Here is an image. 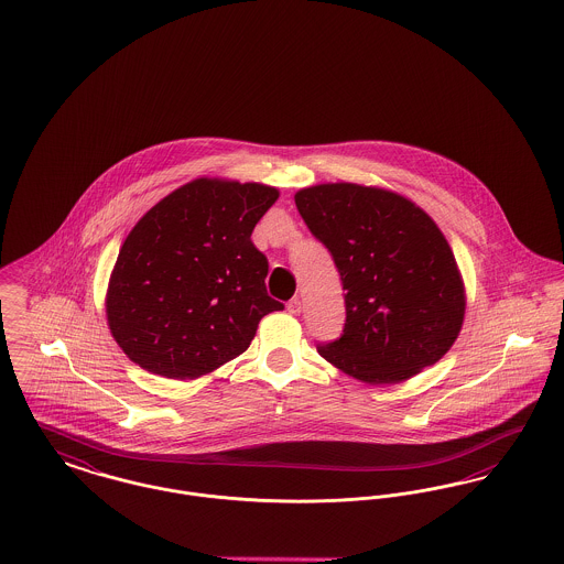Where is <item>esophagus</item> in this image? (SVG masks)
I'll return each mask as SVG.
<instances>
[{"label":"esophagus","mask_w":564,"mask_h":564,"mask_svg":"<svg viewBox=\"0 0 564 564\" xmlns=\"http://www.w3.org/2000/svg\"><path fill=\"white\" fill-rule=\"evenodd\" d=\"M288 311L292 313V315H300L302 313V300L292 299L288 302Z\"/></svg>","instance_id":"esophagus-1"}]
</instances>
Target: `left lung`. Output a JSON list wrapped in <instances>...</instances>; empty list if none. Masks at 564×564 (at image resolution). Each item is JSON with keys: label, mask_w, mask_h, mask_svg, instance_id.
<instances>
[{"label": "left lung", "mask_w": 564, "mask_h": 564, "mask_svg": "<svg viewBox=\"0 0 564 564\" xmlns=\"http://www.w3.org/2000/svg\"><path fill=\"white\" fill-rule=\"evenodd\" d=\"M296 206L347 292L343 334L317 351L372 386L438 362L463 328L464 288L431 217L398 194L354 183L300 189Z\"/></svg>", "instance_id": "8db88e82"}]
</instances>
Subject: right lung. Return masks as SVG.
<instances>
[{
    "label": "right lung",
    "instance_id": "right-lung-1",
    "mask_svg": "<svg viewBox=\"0 0 564 564\" xmlns=\"http://www.w3.org/2000/svg\"><path fill=\"white\" fill-rule=\"evenodd\" d=\"M279 198L258 183L198 178L158 202L128 234L106 315L126 356L153 375L196 379L240 356L283 302L265 292L251 242Z\"/></svg>",
    "mask_w": 564,
    "mask_h": 564
}]
</instances>
